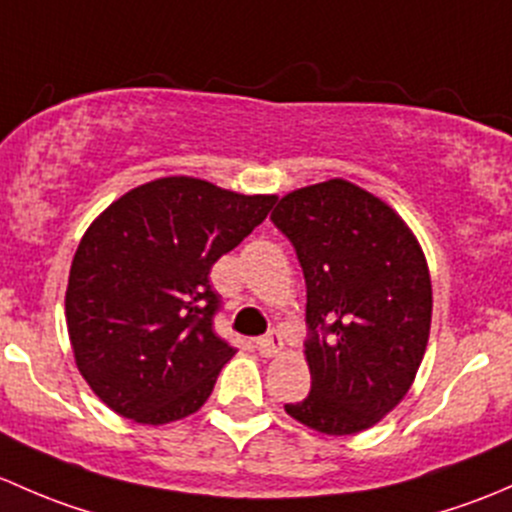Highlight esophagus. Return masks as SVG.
Instances as JSON below:
<instances>
[{
    "instance_id": "obj_1",
    "label": "esophagus",
    "mask_w": 512,
    "mask_h": 512,
    "mask_svg": "<svg viewBox=\"0 0 512 512\" xmlns=\"http://www.w3.org/2000/svg\"><path fill=\"white\" fill-rule=\"evenodd\" d=\"M256 345H258V350H261L263 357H273L283 350V335L278 333V330H271V333L258 337Z\"/></svg>"
}]
</instances>
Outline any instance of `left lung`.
<instances>
[{"label": "left lung", "instance_id": "8db88e82", "mask_svg": "<svg viewBox=\"0 0 512 512\" xmlns=\"http://www.w3.org/2000/svg\"><path fill=\"white\" fill-rule=\"evenodd\" d=\"M271 221L308 293L310 392L286 412L330 436L370 429L402 402L426 352V258L394 209L345 179L286 194Z\"/></svg>", "mask_w": 512, "mask_h": 512}]
</instances>
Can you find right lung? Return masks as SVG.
<instances>
[{"label":"right lung","instance_id":"1","mask_svg":"<svg viewBox=\"0 0 512 512\" xmlns=\"http://www.w3.org/2000/svg\"><path fill=\"white\" fill-rule=\"evenodd\" d=\"M276 197L162 177L110 204L78 244L66 288L76 365L113 412L170 424L212 394L236 347L214 330L209 271Z\"/></svg>","mask_w":512,"mask_h":512}]
</instances>
